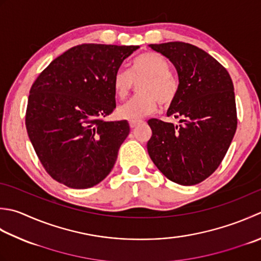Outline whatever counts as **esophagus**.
I'll use <instances>...</instances> for the list:
<instances>
[{
  "label": "esophagus",
  "mask_w": 261,
  "mask_h": 261,
  "mask_svg": "<svg viewBox=\"0 0 261 261\" xmlns=\"http://www.w3.org/2000/svg\"><path fill=\"white\" fill-rule=\"evenodd\" d=\"M142 122H144V121H130V127H131V129H134V127H136L137 125H139V124H141L142 123Z\"/></svg>",
  "instance_id": "1"
}]
</instances>
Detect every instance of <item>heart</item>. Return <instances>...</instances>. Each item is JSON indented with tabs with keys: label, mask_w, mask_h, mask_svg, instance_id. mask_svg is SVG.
Here are the masks:
<instances>
[{
	"label": "heart",
	"mask_w": 261,
	"mask_h": 261,
	"mask_svg": "<svg viewBox=\"0 0 261 261\" xmlns=\"http://www.w3.org/2000/svg\"><path fill=\"white\" fill-rule=\"evenodd\" d=\"M145 78L139 85V93L125 104L117 109L120 119L127 121H140L142 117L154 113L158 101L163 105L170 104L175 98L178 90V80L170 72V64L164 56L148 52L134 60L130 72L121 68L113 78L114 94L120 99L129 95L132 81Z\"/></svg>",
	"instance_id": "heart-1"
}]
</instances>
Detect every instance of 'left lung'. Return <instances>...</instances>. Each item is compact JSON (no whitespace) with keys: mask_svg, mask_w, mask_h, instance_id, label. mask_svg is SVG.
Here are the masks:
<instances>
[{"mask_svg":"<svg viewBox=\"0 0 261 261\" xmlns=\"http://www.w3.org/2000/svg\"><path fill=\"white\" fill-rule=\"evenodd\" d=\"M149 47L176 69L178 90L167 116L180 119V124L148 121L152 131L148 154L168 180L181 186L197 185L215 172L236 135L232 79L218 61L195 45L170 42Z\"/></svg>","mask_w":261,"mask_h":261,"instance_id":"left-lung-1","label":"left lung"}]
</instances>
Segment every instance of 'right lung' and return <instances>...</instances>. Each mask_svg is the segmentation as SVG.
<instances>
[{"instance_id":"1","label":"right lung","mask_w":261,"mask_h":261,"mask_svg":"<svg viewBox=\"0 0 261 261\" xmlns=\"http://www.w3.org/2000/svg\"><path fill=\"white\" fill-rule=\"evenodd\" d=\"M139 46L83 44L53 60L28 97L25 127L48 174L72 189L110 174L130 132L126 120L104 121L115 109L113 78Z\"/></svg>"}]
</instances>
